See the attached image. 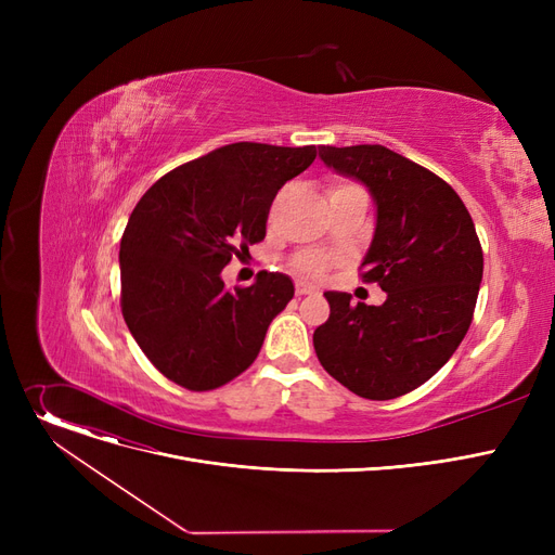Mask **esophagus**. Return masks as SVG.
<instances>
[{
  "mask_svg": "<svg viewBox=\"0 0 555 555\" xmlns=\"http://www.w3.org/2000/svg\"><path fill=\"white\" fill-rule=\"evenodd\" d=\"M295 289H297V295H299V297H304V295H312V293H317V285H312V283H308V281H297Z\"/></svg>",
  "mask_w": 555,
  "mask_h": 555,
  "instance_id": "1",
  "label": "esophagus"
}]
</instances>
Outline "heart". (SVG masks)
Here are the masks:
<instances>
[{
    "label": "heart",
    "instance_id": "obj_1",
    "mask_svg": "<svg viewBox=\"0 0 555 555\" xmlns=\"http://www.w3.org/2000/svg\"><path fill=\"white\" fill-rule=\"evenodd\" d=\"M337 189H344V186H337ZM333 189V191H337ZM299 270L306 272V274H322L326 270V258L324 256H317V254H306L299 258Z\"/></svg>",
    "mask_w": 555,
    "mask_h": 555
}]
</instances>
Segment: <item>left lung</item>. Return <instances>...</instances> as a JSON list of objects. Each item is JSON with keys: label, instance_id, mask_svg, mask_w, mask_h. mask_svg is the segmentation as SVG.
<instances>
[{"label": "left lung", "instance_id": "obj_1", "mask_svg": "<svg viewBox=\"0 0 555 555\" xmlns=\"http://www.w3.org/2000/svg\"><path fill=\"white\" fill-rule=\"evenodd\" d=\"M322 162L360 182L375 204L362 258L383 306L328 289V322L312 335L322 366L353 393L391 400L427 383L473 322L483 276L475 222L454 189L380 143L319 149Z\"/></svg>", "mask_w": 555, "mask_h": 555}]
</instances>
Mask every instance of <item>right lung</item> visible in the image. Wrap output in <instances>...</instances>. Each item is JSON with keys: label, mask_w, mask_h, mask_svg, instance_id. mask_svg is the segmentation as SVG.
<instances>
[{"label": "right lung", "mask_w": 555, "mask_h": 555, "mask_svg": "<svg viewBox=\"0 0 555 555\" xmlns=\"http://www.w3.org/2000/svg\"><path fill=\"white\" fill-rule=\"evenodd\" d=\"M314 157V145L229 143L170 170L139 199L119 249L121 310L168 380L209 391L256 360L295 283L258 272L231 293L220 274L266 238L272 199Z\"/></svg>", "instance_id": "add662e5"}]
</instances>
